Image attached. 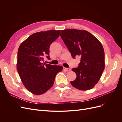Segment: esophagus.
Returning <instances> with one entry per match:
<instances>
[{"label": "esophagus", "instance_id": "1", "mask_svg": "<svg viewBox=\"0 0 122 122\" xmlns=\"http://www.w3.org/2000/svg\"><path fill=\"white\" fill-rule=\"evenodd\" d=\"M64 70H65V71H70V70H71V69L68 68H64Z\"/></svg>", "mask_w": 122, "mask_h": 122}]
</instances>
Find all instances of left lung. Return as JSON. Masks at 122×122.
<instances>
[{"mask_svg":"<svg viewBox=\"0 0 122 122\" xmlns=\"http://www.w3.org/2000/svg\"><path fill=\"white\" fill-rule=\"evenodd\" d=\"M60 36L73 58L81 56L77 68L72 69L76 74L72 86L87 91L93 88L102 75L105 67V54L101 43L91 33L75 29H65Z\"/></svg>","mask_w":122,"mask_h":122,"instance_id":"left-lung-1","label":"left lung"}]
</instances>
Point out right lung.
Returning a JSON list of instances; mask_svg holds the SVG:
<instances>
[{"label":"right lung","mask_w":122,"mask_h":122,"mask_svg":"<svg viewBox=\"0 0 122 122\" xmlns=\"http://www.w3.org/2000/svg\"><path fill=\"white\" fill-rule=\"evenodd\" d=\"M61 30L36 32L22 43L18 51L17 70L25 87L36 95L45 93L52 86L62 66L43 64L50 60L49 47L60 36Z\"/></svg>","instance_id":"obj_1"}]
</instances>
